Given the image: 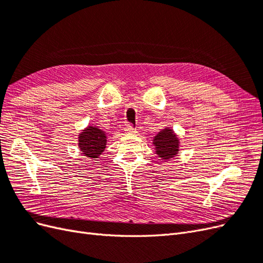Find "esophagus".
Segmentation results:
<instances>
[{
	"label": "esophagus",
	"mask_w": 263,
	"mask_h": 263,
	"mask_svg": "<svg viewBox=\"0 0 263 263\" xmlns=\"http://www.w3.org/2000/svg\"><path fill=\"white\" fill-rule=\"evenodd\" d=\"M125 132H126L127 134H136V128H134V127H132V126L129 125V126L126 127Z\"/></svg>",
	"instance_id": "obj_1"
}]
</instances>
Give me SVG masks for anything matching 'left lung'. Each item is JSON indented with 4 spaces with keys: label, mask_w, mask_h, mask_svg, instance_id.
<instances>
[{
    "label": "left lung",
    "mask_w": 263,
    "mask_h": 263,
    "mask_svg": "<svg viewBox=\"0 0 263 263\" xmlns=\"http://www.w3.org/2000/svg\"><path fill=\"white\" fill-rule=\"evenodd\" d=\"M155 151L162 161H170L177 157L180 151V139L171 127H165L159 132L153 139Z\"/></svg>",
    "instance_id": "8db88e82"
}]
</instances>
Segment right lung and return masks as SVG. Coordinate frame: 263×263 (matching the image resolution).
<instances>
[{
	"label": "right lung",
	"instance_id": "obj_1",
	"mask_svg": "<svg viewBox=\"0 0 263 263\" xmlns=\"http://www.w3.org/2000/svg\"><path fill=\"white\" fill-rule=\"evenodd\" d=\"M107 136L105 132L98 126L89 125L78 135V147L83 156L97 160L104 153Z\"/></svg>",
	"mask_w": 263,
	"mask_h": 263
}]
</instances>
